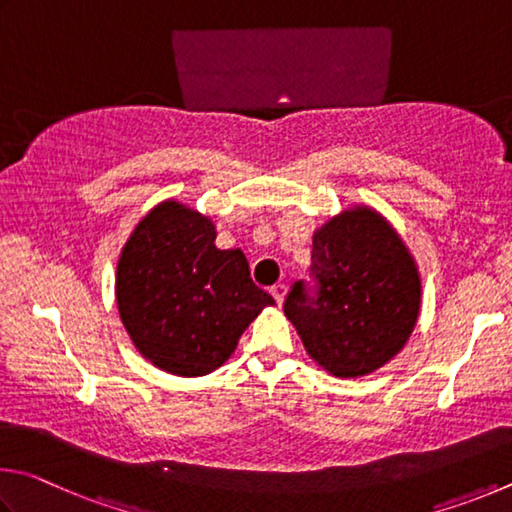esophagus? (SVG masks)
I'll list each match as a JSON object with an SVG mask.
<instances>
[{
  "mask_svg": "<svg viewBox=\"0 0 512 512\" xmlns=\"http://www.w3.org/2000/svg\"><path fill=\"white\" fill-rule=\"evenodd\" d=\"M270 294L276 299V303H279V306H281L283 299H285V294H288V285L276 283V285H272V288H270Z\"/></svg>",
  "mask_w": 512,
  "mask_h": 512,
  "instance_id": "34e87169",
  "label": "esophagus"
}]
</instances>
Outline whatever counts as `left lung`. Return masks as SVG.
Masks as SVG:
<instances>
[{"mask_svg": "<svg viewBox=\"0 0 512 512\" xmlns=\"http://www.w3.org/2000/svg\"><path fill=\"white\" fill-rule=\"evenodd\" d=\"M310 276L283 310L308 355L335 378H360L387 364L416 326L420 276L391 224L369 206L328 220L312 236Z\"/></svg>", "mask_w": 512, "mask_h": 512, "instance_id": "left-lung-1", "label": "left lung"}]
</instances>
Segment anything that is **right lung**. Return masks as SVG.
I'll use <instances>...</instances> for the list:
<instances>
[{"label": "right lung", "instance_id": "1", "mask_svg": "<svg viewBox=\"0 0 512 512\" xmlns=\"http://www.w3.org/2000/svg\"><path fill=\"white\" fill-rule=\"evenodd\" d=\"M116 303L139 353L157 369L197 378L236 351L240 335L274 299L251 281L240 249L215 247L206 215L157 204L125 242Z\"/></svg>", "mask_w": 512, "mask_h": 512}]
</instances>
